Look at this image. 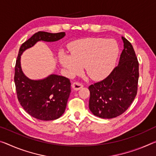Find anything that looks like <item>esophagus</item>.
I'll list each match as a JSON object with an SVG mask.
<instances>
[{
	"label": "esophagus",
	"mask_w": 156,
	"mask_h": 156,
	"mask_svg": "<svg viewBox=\"0 0 156 156\" xmlns=\"http://www.w3.org/2000/svg\"><path fill=\"white\" fill-rule=\"evenodd\" d=\"M83 87V83H81L80 82H74L72 85V87L74 90H79L80 89H81Z\"/></svg>",
	"instance_id": "esophagus-1"
}]
</instances>
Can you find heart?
I'll list each match as a JSON object with an SVG mask.
<instances>
[{"instance_id":"1","label":"heart","mask_w":156,"mask_h":156,"mask_svg":"<svg viewBox=\"0 0 156 156\" xmlns=\"http://www.w3.org/2000/svg\"><path fill=\"white\" fill-rule=\"evenodd\" d=\"M71 55L61 52L59 60L69 75L78 73L85 67L86 73L94 80L109 75L115 67L119 55V46L114 39L85 38L71 43Z\"/></svg>"}]
</instances>
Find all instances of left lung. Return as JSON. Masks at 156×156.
<instances>
[{
	"instance_id": "1",
	"label": "left lung",
	"mask_w": 156,
	"mask_h": 156,
	"mask_svg": "<svg viewBox=\"0 0 156 156\" xmlns=\"http://www.w3.org/2000/svg\"><path fill=\"white\" fill-rule=\"evenodd\" d=\"M123 49L119 65L103 80L89 86V107L95 116L117 117L125 112L137 93L139 62L132 44L122 37Z\"/></svg>"
}]
</instances>
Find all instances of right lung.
<instances>
[{
	"instance_id": "right-lung-1",
	"label": "right lung",
	"mask_w": 156,
	"mask_h": 156,
	"mask_svg": "<svg viewBox=\"0 0 156 156\" xmlns=\"http://www.w3.org/2000/svg\"><path fill=\"white\" fill-rule=\"evenodd\" d=\"M65 36V32L50 33L39 31L22 44L17 56L14 78L17 98L25 111L39 120H55L63 115L71 92L70 80L55 74L42 80L29 79L22 71L21 55L39 41H55Z\"/></svg>"
}]
</instances>
